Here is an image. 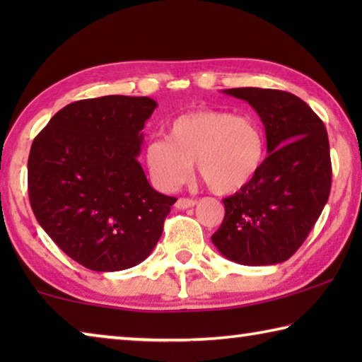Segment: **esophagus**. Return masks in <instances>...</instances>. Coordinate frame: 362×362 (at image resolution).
<instances>
[{
    "label": "esophagus",
    "mask_w": 362,
    "mask_h": 362,
    "mask_svg": "<svg viewBox=\"0 0 362 362\" xmlns=\"http://www.w3.org/2000/svg\"><path fill=\"white\" fill-rule=\"evenodd\" d=\"M196 204V201L192 198H179L175 203L177 209H188V207H193Z\"/></svg>",
    "instance_id": "obj_1"
}]
</instances>
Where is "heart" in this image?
Here are the masks:
<instances>
[{
	"instance_id": "heart-1",
	"label": "heart",
	"mask_w": 362,
	"mask_h": 362,
	"mask_svg": "<svg viewBox=\"0 0 362 362\" xmlns=\"http://www.w3.org/2000/svg\"><path fill=\"white\" fill-rule=\"evenodd\" d=\"M265 153L267 136L259 119L206 108L177 116L168 137L146 145L145 164L159 187L174 189L188 179L194 161L214 193L230 194L259 174Z\"/></svg>"
}]
</instances>
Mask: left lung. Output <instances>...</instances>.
Masks as SVG:
<instances>
[{
  "instance_id": "1",
  "label": "left lung",
  "mask_w": 362,
  "mask_h": 362,
  "mask_svg": "<svg viewBox=\"0 0 362 362\" xmlns=\"http://www.w3.org/2000/svg\"><path fill=\"white\" fill-rule=\"evenodd\" d=\"M265 126L268 156L252 180L223 199L225 217L212 235L220 254L241 265H274L297 252L326 206L332 183L324 122L297 95L236 88Z\"/></svg>"
}]
</instances>
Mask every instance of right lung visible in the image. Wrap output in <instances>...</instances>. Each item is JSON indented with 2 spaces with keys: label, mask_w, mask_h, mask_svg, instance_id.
Wrapping results in <instances>:
<instances>
[{
  "label": "right lung",
  "mask_w": 362,
  "mask_h": 362,
  "mask_svg": "<svg viewBox=\"0 0 362 362\" xmlns=\"http://www.w3.org/2000/svg\"><path fill=\"white\" fill-rule=\"evenodd\" d=\"M150 97L73 102L35 137L28 198L38 223L64 252L94 272L144 262L163 235L175 198L158 193L137 156Z\"/></svg>",
  "instance_id": "obj_1"
}]
</instances>
